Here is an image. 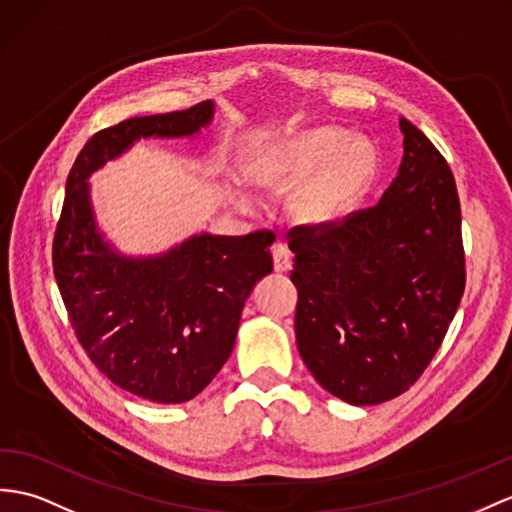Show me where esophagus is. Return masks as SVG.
<instances>
[{
  "label": "esophagus",
  "mask_w": 512,
  "mask_h": 512,
  "mask_svg": "<svg viewBox=\"0 0 512 512\" xmlns=\"http://www.w3.org/2000/svg\"><path fill=\"white\" fill-rule=\"evenodd\" d=\"M271 256H273V269L278 273L282 271H289L291 269V252L286 249V245L276 243L271 247Z\"/></svg>",
  "instance_id": "obj_1"
}]
</instances>
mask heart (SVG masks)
Masks as SVG:
<instances>
[{"label":"heart","instance_id":"obj_1","mask_svg":"<svg viewBox=\"0 0 512 512\" xmlns=\"http://www.w3.org/2000/svg\"><path fill=\"white\" fill-rule=\"evenodd\" d=\"M252 180L269 191L297 189L291 208L304 223L328 226L352 215L378 178V152L367 139H350L339 128L297 132L271 145L249 167ZM239 204L247 197L232 193Z\"/></svg>","mask_w":512,"mask_h":512}]
</instances>
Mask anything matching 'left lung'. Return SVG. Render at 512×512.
<instances>
[{
	"instance_id": "1",
	"label": "left lung",
	"mask_w": 512,
	"mask_h": 512,
	"mask_svg": "<svg viewBox=\"0 0 512 512\" xmlns=\"http://www.w3.org/2000/svg\"><path fill=\"white\" fill-rule=\"evenodd\" d=\"M404 156L382 199L289 241L295 341L315 380L354 406L389 402L439 350L465 291L456 182L426 134L400 119Z\"/></svg>"
}]
</instances>
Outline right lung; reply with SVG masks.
<instances>
[{
    "label": "right lung",
    "instance_id": "right-lung-1",
    "mask_svg": "<svg viewBox=\"0 0 512 512\" xmlns=\"http://www.w3.org/2000/svg\"><path fill=\"white\" fill-rule=\"evenodd\" d=\"M213 102L93 134L69 171L54 276L84 352L119 389L158 404L202 393L234 350L245 299L273 271V232L195 234L165 254L123 256L97 230L89 178L139 139L206 128Z\"/></svg>",
    "mask_w": 512,
    "mask_h": 512
}]
</instances>
